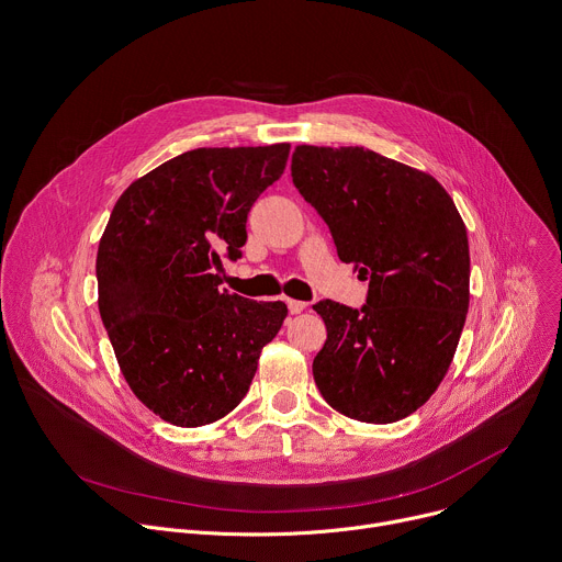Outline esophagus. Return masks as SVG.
<instances>
[{
  "mask_svg": "<svg viewBox=\"0 0 562 562\" xmlns=\"http://www.w3.org/2000/svg\"><path fill=\"white\" fill-rule=\"evenodd\" d=\"M286 306H289L291 313H300V311L306 308V302H302V300H286Z\"/></svg>",
  "mask_w": 562,
  "mask_h": 562,
  "instance_id": "34e87169",
  "label": "esophagus"
}]
</instances>
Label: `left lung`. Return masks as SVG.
<instances>
[{"mask_svg":"<svg viewBox=\"0 0 562 562\" xmlns=\"http://www.w3.org/2000/svg\"><path fill=\"white\" fill-rule=\"evenodd\" d=\"M291 178L369 280L367 304L319 300L327 342L313 378L327 403L373 425L403 420L442 382L469 308V243L429 173L362 146H295Z\"/></svg>","mask_w":562,"mask_h":562,"instance_id":"left-lung-1","label":"left lung"}]
</instances>
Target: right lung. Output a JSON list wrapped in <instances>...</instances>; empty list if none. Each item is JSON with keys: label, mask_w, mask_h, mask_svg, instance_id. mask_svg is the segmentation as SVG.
<instances>
[{"label": "right lung", "mask_w": 562, "mask_h": 562, "mask_svg": "<svg viewBox=\"0 0 562 562\" xmlns=\"http://www.w3.org/2000/svg\"><path fill=\"white\" fill-rule=\"evenodd\" d=\"M289 144L195 148L135 180L98 249V304L131 391L176 427L233 412L286 304L220 291L247 217L286 167Z\"/></svg>", "instance_id": "1"}]
</instances>
